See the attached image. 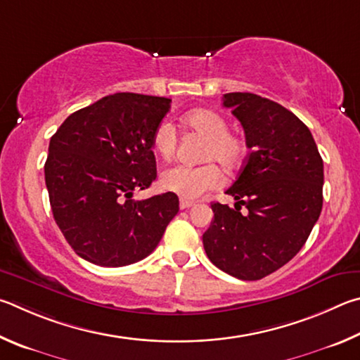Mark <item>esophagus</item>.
I'll return each instance as SVG.
<instances>
[{"label": "esophagus", "mask_w": 360, "mask_h": 360, "mask_svg": "<svg viewBox=\"0 0 360 360\" xmlns=\"http://www.w3.org/2000/svg\"><path fill=\"white\" fill-rule=\"evenodd\" d=\"M193 205H194V202H191V200H186V199L180 200V210H188V209H191Z\"/></svg>", "instance_id": "obj_1"}]
</instances>
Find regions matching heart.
Listing matches in <instances>:
<instances>
[{
  "label": "heart",
  "mask_w": 360,
  "mask_h": 360,
  "mask_svg": "<svg viewBox=\"0 0 360 360\" xmlns=\"http://www.w3.org/2000/svg\"><path fill=\"white\" fill-rule=\"evenodd\" d=\"M188 129L207 137L202 148L204 161H218L226 169H234L247 156V142L240 134L229 131V123L221 113L212 109H196L184 115ZM155 153L169 160L176 148V132L172 123L164 120L156 126L151 136ZM164 190L172 191L185 199H196L205 191L223 184V174L217 164L205 162L200 166L174 164L166 167L160 176Z\"/></svg>",
  "instance_id": "1"
}]
</instances>
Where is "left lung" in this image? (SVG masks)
I'll list each match as a JSON object with an SVG mask.
<instances>
[{
	"mask_svg": "<svg viewBox=\"0 0 360 360\" xmlns=\"http://www.w3.org/2000/svg\"><path fill=\"white\" fill-rule=\"evenodd\" d=\"M250 153L226 194L212 202L202 236L209 259L238 280H261L304 247L323 209L324 166L310 129L286 107L253 93H226ZM243 205L249 212H240Z\"/></svg>",
	"mask_w": 360,
	"mask_h": 360,
	"instance_id": "1",
	"label": "left lung"
}]
</instances>
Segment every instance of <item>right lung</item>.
Wrapping results in <instances>:
<instances>
[{
  "mask_svg": "<svg viewBox=\"0 0 360 360\" xmlns=\"http://www.w3.org/2000/svg\"><path fill=\"white\" fill-rule=\"evenodd\" d=\"M170 99L115 93L69 115L50 139L44 166L50 207L71 248L101 267L153 251L176 212L174 193L134 200L156 179L151 136Z\"/></svg>",
  "mask_w": 360,
  "mask_h": 360,
  "instance_id": "1",
  "label": "right lung"
}]
</instances>
